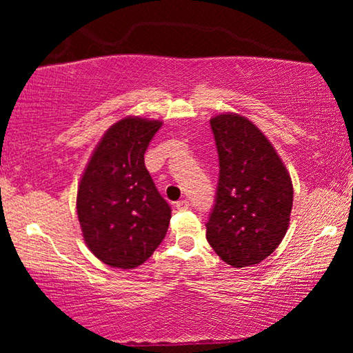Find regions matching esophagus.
Segmentation results:
<instances>
[{
    "label": "esophagus",
    "instance_id": "esophagus-1",
    "mask_svg": "<svg viewBox=\"0 0 353 353\" xmlns=\"http://www.w3.org/2000/svg\"><path fill=\"white\" fill-rule=\"evenodd\" d=\"M188 207H190V202H188L187 199H181V201H177V202H176V208H177L179 212L188 210Z\"/></svg>",
    "mask_w": 353,
    "mask_h": 353
}]
</instances>
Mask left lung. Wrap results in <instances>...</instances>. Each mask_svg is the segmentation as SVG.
<instances>
[{"label": "left lung", "mask_w": 353, "mask_h": 353, "mask_svg": "<svg viewBox=\"0 0 353 353\" xmlns=\"http://www.w3.org/2000/svg\"><path fill=\"white\" fill-rule=\"evenodd\" d=\"M219 159L207 241L234 268L256 265L282 243L290 225L292 183L271 141L248 118L210 119Z\"/></svg>", "instance_id": "left-lung-1"}]
</instances>
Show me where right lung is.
Masks as SVG:
<instances>
[{
    "label": "right lung",
    "mask_w": 353,
    "mask_h": 353,
    "mask_svg": "<svg viewBox=\"0 0 353 353\" xmlns=\"http://www.w3.org/2000/svg\"><path fill=\"white\" fill-rule=\"evenodd\" d=\"M159 119L128 117L109 128L77 187L83 240L103 263L132 270L163 241L171 207L155 188L145 152Z\"/></svg>",
    "instance_id": "1"
}]
</instances>
